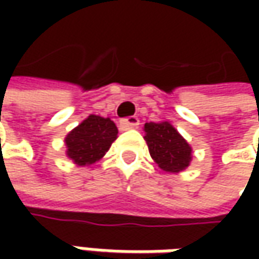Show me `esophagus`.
Segmentation results:
<instances>
[{"mask_svg":"<svg viewBox=\"0 0 259 259\" xmlns=\"http://www.w3.org/2000/svg\"><path fill=\"white\" fill-rule=\"evenodd\" d=\"M138 125H140V119L137 116H128V118L121 119V122H119L121 130H133V128H137Z\"/></svg>","mask_w":259,"mask_h":259,"instance_id":"1","label":"esophagus"}]
</instances>
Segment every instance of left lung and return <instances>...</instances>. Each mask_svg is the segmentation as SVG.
<instances>
[{
    "mask_svg": "<svg viewBox=\"0 0 259 259\" xmlns=\"http://www.w3.org/2000/svg\"><path fill=\"white\" fill-rule=\"evenodd\" d=\"M145 137L150 154L160 168L168 173L184 170L192 160V148L168 122H147Z\"/></svg>",
    "mask_w": 259,
    "mask_h": 259,
    "instance_id": "left-lung-1",
    "label": "left lung"
}]
</instances>
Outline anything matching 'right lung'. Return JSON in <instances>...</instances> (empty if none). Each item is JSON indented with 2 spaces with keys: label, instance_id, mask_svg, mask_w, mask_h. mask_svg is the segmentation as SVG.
<instances>
[{
  "label": "right lung",
  "instance_id": "obj_1",
  "mask_svg": "<svg viewBox=\"0 0 259 259\" xmlns=\"http://www.w3.org/2000/svg\"><path fill=\"white\" fill-rule=\"evenodd\" d=\"M116 125L109 118L89 115L66 137L67 157L76 164L89 165L102 158L116 140Z\"/></svg>",
  "mask_w": 259,
  "mask_h": 259
}]
</instances>
